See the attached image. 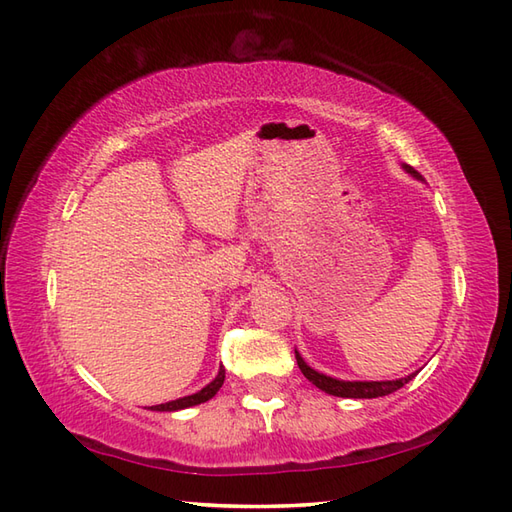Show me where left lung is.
Returning a JSON list of instances; mask_svg holds the SVG:
<instances>
[{"label": "left lung", "mask_w": 512, "mask_h": 512, "mask_svg": "<svg viewBox=\"0 0 512 512\" xmlns=\"http://www.w3.org/2000/svg\"><path fill=\"white\" fill-rule=\"evenodd\" d=\"M405 171L411 173V176H416L418 180H422L420 173L405 165ZM295 356H297V365L301 369V374L306 376L312 385H317L321 391H325V394H332V396H339V398H378V396H387V394H394L396 389H400L402 385H407L409 380L416 376V374H409L405 378H398V380H365V383H361V380H336L332 376H325V374H319L314 372V369L310 365H306V361L299 356V352L295 350Z\"/></svg>", "instance_id": "obj_1"}]
</instances>
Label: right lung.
I'll return each mask as SVG.
<instances>
[{"instance_id": "add662e5", "label": "right lung", "mask_w": 512, "mask_h": 512, "mask_svg": "<svg viewBox=\"0 0 512 512\" xmlns=\"http://www.w3.org/2000/svg\"><path fill=\"white\" fill-rule=\"evenodd\" d=\"M222 383H224V367H220V372H217L213 383H209L204 389H200L198 394H191V396H184V398H178V400H171V402H165V405H156V407H151V409H154V411H178V409H187V407H193V405H200V402L211 400L217 394V389L222 387Z\"/></svg>"}]
</instances>
